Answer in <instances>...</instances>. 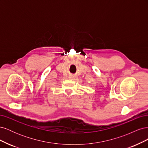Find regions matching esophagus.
<instances>
[{"label":"esophagus","mask_w":148,"mask_h":148,"mask_svg":"<svg viewBox=\"0 0 148 148\" xmlns=\"http://www.w3.org/2000/svg\"><path fill=\"white\" fill-rule=\"evenodd\" d=\"M74 78V77H73V75H71V76H70V77H69V78H70V79H72V78Z\"/></svg>","instance_id":"1"}]
</instances>
